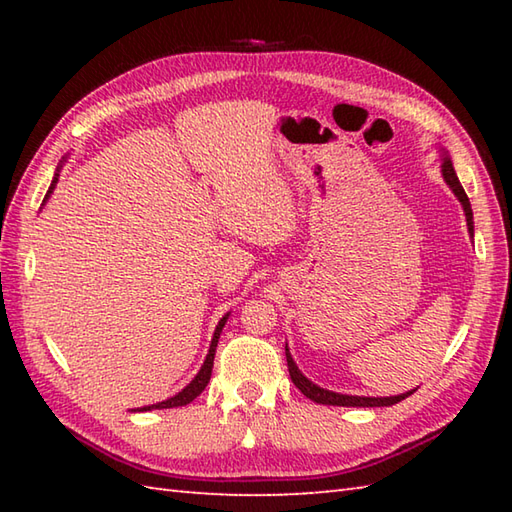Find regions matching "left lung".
I'll use <instances>...</instances> for the list:
<instances>
[{
    "label": "left lung",
    "mask_w": 512,
    "mask_h": 512,
    "mask_svg": "<svg viewBox=\"0 0 512 512\" xmlns=\"http://www.w3.org/2000/svg\"><path fill=\"white\" fill-rule=\"evenodd\" d=\"M442 176H444V180H447L451 191L455 193V198L462 202V209H464V215H466V226H469V233L473 237V211H471L469 195L464 193L458 176H455L453 162H451V158L447 154H444V158H442ZM286 361H288V372H290L292 383L297 385V389L301 391L303 396L314 400V402H319V405H334V407H389V405H396V402H400V400H405L407 396L413 394V391H416V389H411V391H407V394L389 396V398H369V396L336 394V391H330V389H323L319 385H314L312 380H308L306 376L299 372V367L295 365V361H292V356L288 352V345H286Z\"/></svg>",
    "instance_id": "1"
}]
</instances>
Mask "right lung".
<instances>
[{
	"label": "right lung",
	"mask_w": 512,
	"mask_h": 512,
	"mask_svg": "<svg viewBox=\"0 0 512 512\" xmlns=\"http://www.w3.org/2000/svg\"><path fill=\"white\" fill-rule=\"evenodd\" d=\"M59 169H61V167H57V173H54L52 184H50V189H48V193H46V200L50 198L52 189L57 187V180H59ZM46 200H43V202H46ZM226 319H228V314H226V317H222V319H220V323H217V328H215V332H213V339H211L209 354H206V358H204V365L200 367L198 376H195V378L191 380V383H189L187 387H184L182 391H178V394L173 396V398H167V400H162V402H156V405H149V407H140V409H136V411H151V409H171V407H184V405H189V402H191L193 398H198V396L202 394L204 387L209 385V380H211V372H213V358H215V347H217V339H220V332H222V328H224Z\"/></svg>",
	"instance_id": "add662e5"
}]
</instances>
